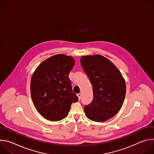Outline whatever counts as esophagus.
Instances as JSON below:
<instances>
[{
    "instance_id": "obj_1",
    "label": "esophagus",
    "mask_w": 154,
    "mask_h": 154,
    "mask_svg": "<svg viewBox=\"0 0 154 154\" xmlns=\"http://www.w3.org/2000/svg\"><path fill=\"white\" fill-rule=\"evenodd\" d=\"M77 96H78L79 99L80 100V99H81V97H82V94H81V93H79V94H77Z\"/></svg>"
}]
</instances>
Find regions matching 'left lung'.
<instances>
[{"instance_id":"8db88e82","label":"left lung","mask_w":154,"mask_h":154,"mask_svg":"<svg viewBox=\"0 0 154 154\" xmlns=\"http://www.w3.org/2000/svg\"><path fill=\"white\" fill-rule=\"evenodd\" d=\"M81 66L93 88V99L84 106L87 118L103 122L113 117L124 100L126 86L121 73L106 58L100 55L83 56Z\"/></svg>"}]
</instances>
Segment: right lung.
Wrapping results in <instances>:
<instances>
[{
    "instance_id": "add662e5",
    "label": "right lung",
    "mask_w": 154,
    "mask_h": 154,
    "mask_svg": "<svg viewBox=\"0 0 154 154\" xmlns=\"http://www.w3.org/2000/svg\"><path fill=\"white\" fill-rule=\"evenodd\" d=\"M74 64L71 57L55 55L41 63L32 75V100L38 112L48 120L64 119L68 116L72 103L79 100L72 92L68 76Z\"/></svg>"
}]
</instances>
